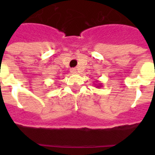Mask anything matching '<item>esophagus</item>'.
I'll return each instance as SVG.
<instances>
[{"instance_id": "1", "label": "esophagus", "mask_w": 155, "mask_h": 155, "mask_svg": "<svg viewBox=\"0 0 155 155\" xmlns=\"http://www.w3.org/2000/svg\"><path fill=\"white\" fill-rule=\"evenodd\" d=\"M71 72L72 73V74H75V73L77 72V71H76L75 68H71Z\"/></svg>"}]
</instances>
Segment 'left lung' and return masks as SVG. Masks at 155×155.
Instances as JSON below:
<instances>
[{"instance_id":"1","label":"left lung","mask_w":155,"mask_h":155,"mask_svg":"<svg viewBox=\"0 0 155 155\" xmlns=\"http://www.w3.org/2000/svg\"><path fill=\"white\" fill-rule=\"evenodd\" d=\"M95 85H96V87H98V88H99V87H101V86H102L101 84V83H99L98 84H95Z\"/></svg>"}]
</instances>
